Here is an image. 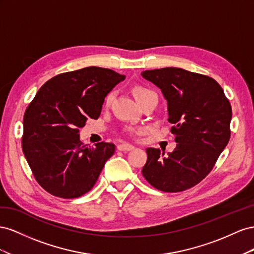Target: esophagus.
<instances>
[{
	"instance_id": "34e87169",
	"label": "esophagus",
	"mask_w": 254,
	"mask_h": 254,
	"mask_svg": "<svg viewBox=\"0 0 254 254\" xmlns=\"http://www.w3.org/2000/svg\"><path fill=\"white\" fill-rule=\"evenodd\" d=\"M117 149L119 151H126L127 152V151L134 150L135 147L132 146V144H129V143H121V144H119V146L117 147Z\"/></svg>"
}]
</instances>
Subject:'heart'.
I'll return each mask as SVG.
<instances>
[{
	"mask_svg": "<svg viewBox=\"0 0 254 254\" xmlns=\"http://www.w3.org/2000/svg\"><path fill=\"white\" fill-rule=\"evenodd\" d=\"M150 92H152V91H150L149 89L144 88V87H141V86H136L133 88V95H134L137 102H138L139 100H141L144 96H147ZM112 98H113V95L112 93H110V95H108L105 99V104H110L112 101ZM141 132H142V128H131L129 129V133L131 134H140Z\"/></svg>",
	"mask_w": 254,
	"mask_h": 254,
	"instance_id": "1",
	"label": "heart"
}]
</instances>
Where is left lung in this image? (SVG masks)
I'll list each match as a JSON object with an SVG mask.
<instances>
[{
    "instance_id": "8db88e82",
    "label": "left lung",
    "mask_w": 254,
    "mask_h": 254,
    "mask_svg": "<svg viewBox=\"0 0 254 254\" xmlns=\"http://www.w3.org/2000/svg\"><path fill=\"white\" fill-rule=\"evenodd\" d=\"M141 75L167 100L177 147L168 155L148 148L142 176L157 190L178 192L203 180L230 139L232 107L214 78L181 68L146 70Z\"/></svg>"
}]
</instances>
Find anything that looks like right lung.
I'll return each mask as SVG.
<instances>
[{"label":"right lung","instance_id":"add662e5","mask_svg":"<svg viewBox=\"0 0 254 254\" xmlns=\"http://www.w3.org/2000/svg\"><path fill=\"white\" fill-rule=\"evenodd\" d=\"M125 78L111 69L87 67L52 77L36 93L24 114L22 150L48 192L73 199L96 184L115 144L87 147L78 128L99 118L105 97Z\"/></svg>","mask_w":254,"mask_h":254}]
</instances>
